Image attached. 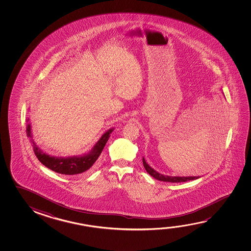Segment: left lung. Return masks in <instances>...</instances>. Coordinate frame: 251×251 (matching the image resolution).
I'll return each mask as SVG.
<instances>
[{"mask_svg":"<svg viewBox=\"0 0 251 251\" xmlns=\"http://www.w3.org/2000/svg\"><path fill=\"white\" fill-rule=\"evenodd\" d=\"M143 164H144V168L146 172L157 180L165 181V182H171V183H179V182H186V181L194 180L198 179L200 176L198 177H173V176H167V175H163L161 173H157L154 169L151 168L150 165L146 163V161L143 157Z\"/></svg>","mask_w":251,"mask_h":251,"instance_id":"8db88e82","label":"left lung"}]
</instances>
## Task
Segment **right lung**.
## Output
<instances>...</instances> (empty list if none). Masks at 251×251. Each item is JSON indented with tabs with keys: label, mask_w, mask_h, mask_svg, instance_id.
<instances>
[{
	"label": "right lung",
	"mask_w": 251,
	"mask_h": 251,
	"mask_svg": "<svg viewBox=\"0 0 251 251\" xmlns=\"http://www.w3.org/2000/svg\"><path fill=\"white\" fill-rule=\"evenodd\" d=\"M29 121V119H27V122ZM113 130H114V127L109 128L108 130L105 132L98 140V142L94 145V147L91 149L90 151L85 153L81 156L63 157V156H51L47 154L46 152L43 151L41 149L37 146L32 138L30 124L29 123L27 124V127H26L27 136L31 138L30 141L33 146V151L37 159L50 170L64 175H77L89 170L95 164V161L98 159L103 149L107 144V140L109 139V136Z\"/></svg>",
	"instance_id": "add662e5"
}]
</instances>
